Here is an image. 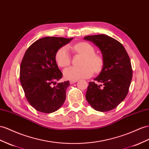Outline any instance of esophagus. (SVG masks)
Returning <instances> with one entry per match:
<instances>
[{"mask_svg": "<svg viewBox=\"0 0 149 149\" xmlns=\"http://www.w3.org/2000/svg\"><path fill=\"white\" fill-rule=\"evenodd\" d=\"M76 82H77V81H70V84H73L75 83Z\"/></svg>", "mask_w": 149, "mask_h": 149, "instance_id": "obj_1", "label": "esophagus"}]
</instances>
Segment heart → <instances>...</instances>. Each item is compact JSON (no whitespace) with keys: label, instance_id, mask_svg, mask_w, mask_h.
Wrapping results in <instances>:
<instances>
[{"label":"heart","instance_id":"1","mask_svg":"<svg viewBox=\"0 0 149 149\" xmlns=\"http://www.w3.org/2000/svg\"><path fill=\"white\" fill-rule=\"evenodd\" d=\"M73 50L84 56L81 62L82 67H71L63 71L64 77L70 81L86 79L93 74L94 71L100 72L102 67V59L100 56L95 54V49L87 42L82 41L75 45L72 48ZM55 61L57 65L62 68L69 65L71 62L70 56L66 47L60 48L55 54Z\"/></svg>","mask_w":149,"mask_h":149}]
</instances>
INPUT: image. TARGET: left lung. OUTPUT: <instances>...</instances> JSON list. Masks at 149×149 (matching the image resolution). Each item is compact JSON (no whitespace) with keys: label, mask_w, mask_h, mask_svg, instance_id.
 I'll return each mask as SVG.
<instances>
[{"label":"left lung","mask_w":149,"mask_h":149,"mask_svg":"<svg viewBox=\"0 0 149 149\" xmlns=\"http://www.w3.org/2000/svg\"><path fill=\"white\" fill-rule=\"evenodd\" d=\"M100 49L103 58V67L95 81L89 82L86 98L95 110L111 111L117 107L128 94L132 79L130 59L121 43L106 35L87 36Z\"/></svg>","instance_id":"8db88e82"}]
</instances>
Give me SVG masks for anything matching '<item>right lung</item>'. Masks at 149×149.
<instances>
[{
  "label": "right lung",
  "mask_w": 149,
  "mask_h": 149,
  "mask_svg": "<svg viewBox=\"0 0 149 149\" xmlns=\"http://www.w3.org/2000/svg\"><path fill=\"white\" fill-rule=\"evenodd\" d=\"M72 40L44 37L34 42L25 52L20 66V81L29 103L38 111L55 112L65 100L69 81L53 86L63 75L55 61V54Z\"/></svg>",
  "instance_id": "right-lung-1"
}]
</instances>
